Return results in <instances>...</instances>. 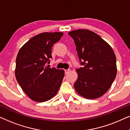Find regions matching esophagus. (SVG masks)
I'll use <instances>...</instances> for the list:
<instances>
[{"mask_svg":"<svg viewBox=\"0 0 130 130\" xmlns=\"http://www.w3.org/2000/svg\"><path fill=\"white\" fill-rule=\"evenodd\" d=\"M64 72H65L66 74H68V73H69V72H70V69H68V70H65Z\"/></svg>","mask_w":130,"mask_h":130,"instance_id":"obj_1","label":"esophagus"}]
</instances>
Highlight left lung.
I'll return each mask as SVG.
<instances>
[{"mask_svg": "<svg viewBox=\"0 0 130 130\" xmlns=\"http://www.w3.org/2000/svg\"><path fill=\"white\" fill-rule=\"evenodd\" d=\"M68 34L74 41L83 66L76 70L78 77L74 89L85 98H100L108 91L116 77L114 51L108 42L90 30L77 29Z\"/></svg>", "mask_w": 130, "mask_h": 130, "instance_id": "left-lung-1", "label": "left lung"}]
</instances>
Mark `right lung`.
<instances>
[{
    "label": "right lung",
    "mask_w": 130,
    "mask_h": 130,
    "mask_svg": "<svg viewBox=\"0 0 130 130\" xmlns=\"http://www.w3.org/2000/svg\"><path fill=\"white\" fill-rule=\"evenodd\" d=\"M63 32H43L28 41L18 53L15 77L26 95L35 102H43L55 96L64 76V70L47 67L53 45Z\"/></svg>",
    "instance_id": "obj_1"
}]
</instances>
